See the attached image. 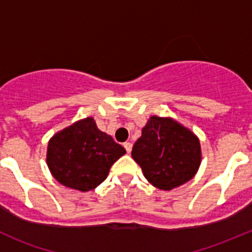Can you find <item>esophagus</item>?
<instances>
[{
    "label": "esophagus",
    "mask_w": 252,
    "mask_h": 252,
    "mask_svg": "<svg viewBox=\"0 0 252 252\" xmlns=\"http://www.w3.org/2000/svg\"><path fill=\"white\" fill-rule=\"evenodd\" d=\"M124 149H126V151L128 152V154H130L131 149H133V145H131V142H124Z\"/></svg>",
    "instance_id": "obj_1"
}]
</instances>
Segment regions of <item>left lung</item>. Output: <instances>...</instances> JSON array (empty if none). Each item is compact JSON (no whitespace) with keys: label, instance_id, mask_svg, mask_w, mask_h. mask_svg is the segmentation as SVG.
<instances>
[{"label":"left lung","instance_id":"8db88e82","mask_svg":"<svg viewBox=\"0 0 252 252\" xmlns=\"http://www.w3.org/2000/svg\"><path fill=\"white\" fill-rule=\"evenodd\" d=\"M131 157L154 187L171 190L191 179L201 162L200 141L172 118L151 117Z\"/></svg>","mask_w":252,"mask_h":252}]
</instances>
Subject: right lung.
Listing matches in <instances>:
<instances>
[{
    "instance_id": "add662e5",
    "label": "right lung",
    "mask_w": 252,
    "mask_h": 252,
    "mask_svg": "<svg viewBox=\"0 0 252 252\" xmlns=\"http://www.w3.org/2000/svg\"><path fill=\"white\" fill-rule=\"evenodd\" d=\"M124 147L101 131L93 118L79 121L56 134L47 147V164L57 182L89 191L107 178Z\"/></svg>"
}]
</instances>
